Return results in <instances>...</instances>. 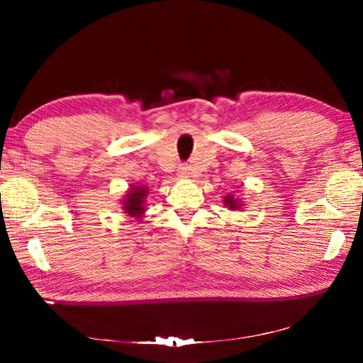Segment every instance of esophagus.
Returning a JSON list of instances; mask_svg holds the SVG:
<instances>
[{"instance_id":"esophagus-1","label":"esophagus","mask_w":363,"mask_h":363,"mask_svg":"<svg viewBox=\"0 0 363 363\" xmlns=\"http://www.w3.org/2000/svg\"><path fill=\"white\" fill-rule=\"evenodd\" d=\"M179 174H181L182 177H189V174H190V167H181V168H179Z\"/></svg>"}]
</instances>
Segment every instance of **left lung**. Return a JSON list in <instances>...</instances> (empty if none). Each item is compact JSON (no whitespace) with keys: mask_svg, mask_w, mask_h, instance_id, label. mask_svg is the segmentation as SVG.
<instances>
[{"mask_svg":"<svg viewBox=\"0 0 363 363\" xmlns=\"http://www.w3.org/2000/svg\"><path fill=\"white\" fill-rule=\"evenodd\" d=\"M224 205H225L227 208H230V210H237V208L240 206V203H238V201H237L235 199H233V195H227V196H225Z\"/></svg>","mask_w":363,"mask_h":363,"instance_id":"left-lung-1","label":"left lung"}]
</instances>
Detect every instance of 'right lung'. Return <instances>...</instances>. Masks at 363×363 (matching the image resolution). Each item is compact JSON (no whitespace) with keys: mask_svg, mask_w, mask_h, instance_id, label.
I'll list each match as a JSON object with an SVG mask.
<instances>
[{"mask_svg":"<svg viewBox=\"0 0 363 363\" xmlns=\"http://www.w3.org/2000/svg\"><path fill=\"white\" fill-rule=\"evenodd\" d=\"M145 195H147V187H143V186L131 187L130 194L126 195L125 200H123V210L133 218H140L143 216V213L145 211V203H144Z\"/></svg>","mask_w":363,"mask_h":363,"instance_id":"1","label":"right lung"}]
</instances>
